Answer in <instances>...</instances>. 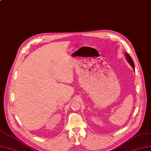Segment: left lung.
Wrapping results in <instances>:
<instances>
[{"mask_svg":"<svg viewBox=\"0 0 151 151\" xmlns=\"http://www.w3.org/2000/svg\"><path fill=\"white\" fill-rule=\"evenodd\" d=\"M125 58H126V59H127L128 63L130 65V66L132 67V68L134 69V71H135V66H134V63L132 59V58L130 56V55L128 54V53H125Z\"/></svg>","mask_w":151,"mask_h":151,"instance_id":"left-lung-1","label":"left lung"}]
</instances>
